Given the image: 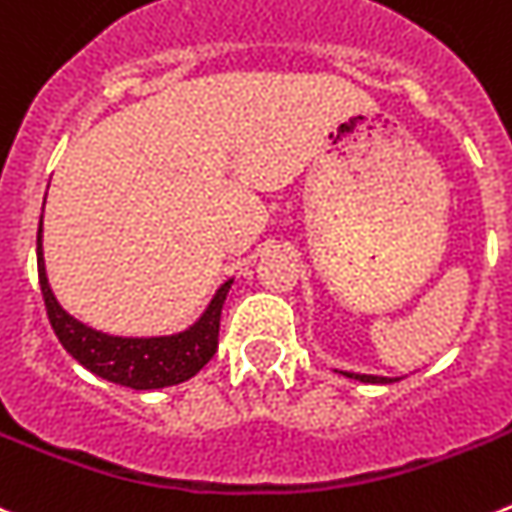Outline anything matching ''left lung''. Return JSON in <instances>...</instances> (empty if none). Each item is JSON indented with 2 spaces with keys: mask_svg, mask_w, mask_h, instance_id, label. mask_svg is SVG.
Masks as SVG:
<instances>
[{
  "mask_svg": "<svg viewBox=\"0 0 512 512\" xmlns=\"http://www.w3.org/2000/svg\"><path fill=\"white\" fill-rule=\"evenodd\" d=\"M347 377H354L359 382H390L388 377H375V375H352V372H344Z\"/></svg>",
  "mask_w": 512,
  "mask_h": 512,
  "instance_id": "obj_1",
  "label": "left lung"
}]
</instances>
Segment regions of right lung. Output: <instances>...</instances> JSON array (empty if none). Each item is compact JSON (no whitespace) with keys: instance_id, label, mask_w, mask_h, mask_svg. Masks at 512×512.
Segmentation results:
<instances>
[{"instance_id":"1","label":"right lung","mask_w":512,"mask_h":512,"mask_svg":"<svg viewBox=\"0 0 512 512\" xmlns=\"http://www.w3.org/2000/svg\"><path fill=\"white\" fill-rule=\"evenodd\" d=\"M40 232H43V219L38 229V278L43 290L45 311L53 326L58 342L66 347L76 362L86 367L94 375L104 377L109 382H117L132 390H158L168 385L193 377L201 367L209 362L219 347V321H222V308L227 301V293L232 288V280L219 288L211 306L199 319V324L178 336H160V339H122V336H107L101 331L89 329L71 319L50 290L45 278L43 245H40Z\"/></svg>"}]
</instances>
